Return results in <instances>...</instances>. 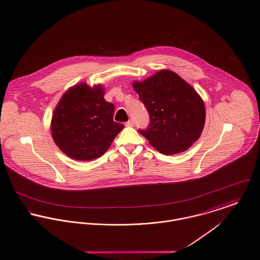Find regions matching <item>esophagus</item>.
Masks as SVG:
<instances>
[{"label":"esophagus","instance_id":"34e87169","mask_svg":"<svg viewBox=\"0 0 260 260\" xmlns=\"http://www.w3.org/2000/svg\"><path fill=\"white\" fill-rule=\"evenodd\" d=\"M125 125H126V126H129V127H132V126H134V122H133L132 120H129V121H127V122L125 123Z\"/></svg>","mask_w":260,"mask_h":260}]
</instances>
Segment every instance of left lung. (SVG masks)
<instances>
[{
  "label": "left lung",
  "mask_w": 260,
  "mask_h": 260,
  "mask_svg": "<svg viewBox=\"0 0 260 260\" xmlns=\"http://www.w3.org/2000/svg\"><path fill=\"white\" fill-rule=\"evenodd\" d=\"M132 85L151 120L140 133L157 151L164 155L182 153L200 138L206 122L205 103L176 72L161 70Z\"/></svg>",
  "instance_id": "obj_1"
}]
</instances>
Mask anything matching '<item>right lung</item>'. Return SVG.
<instances>
[{"mask_svg":"<svg viewBox=\"0 0 260 260\" xmlns=\"http://www.w3.org/2000/svg\"><path fill=\"white\" fill-rule=\"evenodd\" d=\"M104 94L101 84H75L63 93L53 111L52 139L73 160L101 157L124 128L113 121L114 105L104 99Z\"/></svg>","mask_w":260,"mask_h":260,"instance_id":"1","label":"right lung"}]
</instances>
